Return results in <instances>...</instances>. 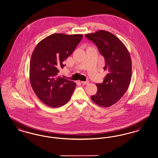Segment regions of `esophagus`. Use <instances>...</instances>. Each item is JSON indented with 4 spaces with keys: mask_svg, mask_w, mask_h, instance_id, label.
I'll return each instance as SVG.
<instances>
[{
    "mask_svg": "<svg viewBox=\"0 0 158 158\" xmlns=\"http://www.w3.org/2000/svg\"><path fill=\"white\" fill-rule=\"evenodd\" d=\"M81 83H82L83 84H84V85H87L89 83V82L88 81H81Z\"/></svg>",
    "mask_w": 158,
    "mask_h": 158,
    "instance_id": "34e87169",
    "label": "esophagus"
}]
</instances>
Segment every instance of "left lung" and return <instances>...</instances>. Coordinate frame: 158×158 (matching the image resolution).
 Wrapping results in <instances>:
<instances>
[{
    "instance_id": "obj_1",
    "label": "left lung",
    "mask_w": 158,
    "mask_h": 158,
    "mask_svg": "<svg viewBox=\"0 0 158 158\" xmlns=\"http://www.w3.org/2000/svg\"><path fill=\"white\" fill-rule=\"evenodd\" d=\"M85 36L98 46L105 59L103 68L108 73L103 83L96 84L98 91L91 96V100L102 107H109L123 96L130 85L132 73L130 53L123 42L107 31L99 30Z\"/></svg>"
}]
</instances>
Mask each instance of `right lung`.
I'll use <instances>...</instances> for the list:
<instances>
[{"label":"right lung","mask_w":158,"mask_h":158,"mask_svg":"<svg viewBox=\"0 0 158 158\" xmlns=\"http://www.w3.org/2000/svg\"><path fill=\"white\" fill-rule=\"evenodd\" d=\"M82 34L56 33L39 42L30 64V80L38 98L46 105L58 108L65 105L75 90L76 84L61 77L63 62L75 50Z\"/></svg>","instance_id":"obj_1"}]
</instances>
